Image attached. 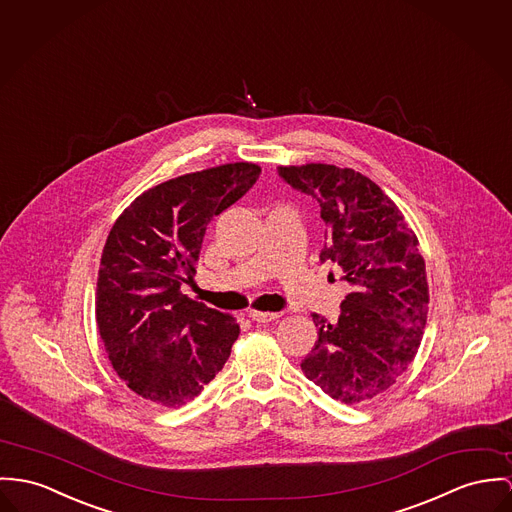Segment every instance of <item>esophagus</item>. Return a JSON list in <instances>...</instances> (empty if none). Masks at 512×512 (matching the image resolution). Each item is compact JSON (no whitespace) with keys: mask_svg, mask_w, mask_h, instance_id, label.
Returning <instances> with one entry per match:
<instances>
[{"mask_svg":"<svg viewBox=\"0 0 512 512\" xmlns=\"http://www.w3.org/2000/svg\"><path fill=\"white\" fill-rule=\"evenodd\" d=\"M249 317L253 321H257V323H271V321L278 319L280 315L276 314V312H249Z\"/></svg>","mask_w":512,"mask_h":512,"instance_id":"esophagus-1","label":"esophagus"}]
</instances>
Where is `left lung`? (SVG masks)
Segmentation results:
<instances>
[{"instance_id": "1", "label": "left lung", "mask_w": 512, "mask_h": 512, "mask_svg": "<svg viewBox=\"0 0 512 512\" xmlns=\"http://www.w3.org/2000/svg\"><path fill=\"white\" fill-rule=\"evenodd\" d=\"M296 191L314 197L325 222L321 261L351 284L335 323L314 314L317 341L302 360L308 380L347 405L384 394L419 351L429 284L419 239L374 181L327 163L278 167Z\"/></svg>"}]
</instances>
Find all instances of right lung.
<instances>
[{
	"instance_id": "right-lung-1",
	"label": "right lung",
	"mask_w": 512,
	"mask_h": 512,
	"mask_svg": "<svg viewBox=\"0 0 512 512\" xmlns=\"http://www.w3.org/2000/svg\"><path fill=\"white\" fill-rule=\"evenodd\" d=\"M259 175V165L239 161L169 179L136 198L109 232L95 294L99 335L118 378L152 403H187L230 358L236 319L181 286L197 275L210 220Z\"/></svg>"
}]
</instances>
